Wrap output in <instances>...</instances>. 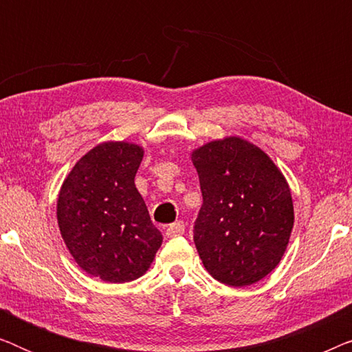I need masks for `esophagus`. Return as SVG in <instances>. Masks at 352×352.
<instances>
[{
    "label": "esophagus",
    "mask_w": 352,
    "mask_h": 352,
    "mask_svg": "<svg viewBox=\"0 0 352 352\" xmlns=\"http://www.w3.org/2000/svg\"><path fill=\"white\" fill-rule=\"evenodd\" d=\"M184 230H186L184 223H182V221H176V223L168 226L165 234H166V237L173 239V237H179V235L184 234Z\"/></svg>",
    "instance_id": "1"
}]
</instances>
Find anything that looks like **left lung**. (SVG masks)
Returning <instances> with one entry per match:
<instances>
[{
  "label": "left lung",
  "instance_id": "8db88e82",
  "mask_svg": "<svg viewBox=\"0 0 352 352\" xmlns=\"http://www.w3.org/2000/svg\"><path fill=\"white\" fill-rule=\"evenodd\" d=\"M192 162L204 197L194 242L205 269L230 287L261 280L285 253L295 219L285 177L240 138L208 142Z\"/></svg>",
  "mask_w": 352,
  "mask_h": 352
}]
</instances>
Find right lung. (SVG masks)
Masks as SVG:
<instances>
[{"instance_id":"obj_1","label":"right lung","mask_w":352,"mask_h":352,"mask_svg":"<svg viewBox=\"0 0 352 352\" xmlns=\"http://www.w3.org/2000/svg\"><path fill=\"white\" fill-rule=\"evenodd\" d=\"M144 151L104 142L81 157L60 187L57 221L78 266L110 283L141 277L163 237L148 216L134 176Z\"/></svg>"}]
</instances>
